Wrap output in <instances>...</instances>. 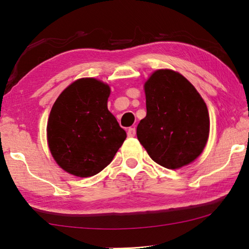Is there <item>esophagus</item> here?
<instances>
[{
    "instance_id": "34e87169",
    "label": "esophagus",
    "mask_w": 249,
    "mask_h": 249,
    "mask_svg": "<svg viewBox=\"0 0 249 249\" xmlns=\"http://www.w3.org/2000/svg\"><path fill=\"white\" fill-rule=\"evenodd\" d=\"M136 135V128L135 127H129L127 130V136L130 137V138H133Z\"/></svg>"
}]
</instances>
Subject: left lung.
Here are the masks:
<instances>
[{"instance_id":"8db88e82","label":"left lung","mask_w":249,"mask_h":249,"mask_svg":"<svg viewBox=\"0 0 249 249\" xmlns=\"http://www.w3.org/2000/svg\"><path fill=\"white\" fill-rule=\"evenodd\" d=\"M146 116L137 137L153 160L178 169L202 153L210 133L208 108L181 73L160 70L144 83Z\"/></svg>"}]
</instances>
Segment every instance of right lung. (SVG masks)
<instances>
[{"instance_id": "add662e5", "label": "right lung", "mask_w": 249, "mask_h": 249, "mask_svg": "<svg viewBox=\"0 0 249 249\" xmlns=\"http://www.w3.org/2000/svg\"><path fill=\"white\" fill-rule=\"evenodd\" d=\"M110 88L94 78L67 87L52 107L47 139L62 169L76 177H93L112 161L126 131L107 107Z\"/></svg>"}]
</instances>
